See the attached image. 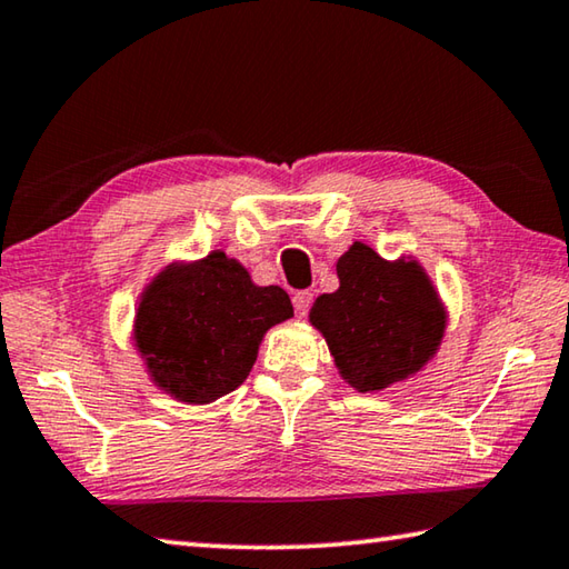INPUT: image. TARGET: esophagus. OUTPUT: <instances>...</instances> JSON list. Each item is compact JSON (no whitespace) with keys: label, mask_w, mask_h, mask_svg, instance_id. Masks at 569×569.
<instances>
[{"label":"esophagus","mask_w":569,"mask_h":569,"mask_svg":"<svg viewBox=\"0 0 569 569\" xmlns=\"http://www.w3.org/2000/svg\"><path fill=\"white\" fill-rule=\"evenodd\" d=\"M312 300H315V295L310 292V290H300V292H295L292 295V305H295V312L300 315V317H305L307 312H310V307H312Z\"/></svg>","instance_id":"1"}]
</instances>
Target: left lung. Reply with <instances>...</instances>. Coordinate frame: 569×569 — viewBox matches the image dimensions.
Here are the masks:
<instances>
[{
  "label": "left lung",
  "instance_id": "1",
  "mask_svg": "<svg viewBox=\"0 0 569 569\" xmlns=\"http://www.w3.org/2000/svg\"><path fill=\"white\" fill-rule=\"evenodd\" d=\"M340 290L317 297L310 320L335 365L360 392L382 390L430 360L442 340L445 312L415 262H387L355 242L337 262Z\"/></svg>",
  "mask_w": 569,
  "mask_h": 569
}]
</instances>
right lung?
I'll list each match as a JSON object with an SVG mask.
<instances>
[{"instance_id":"obj_1","label":"right lung","mask_w":569,"mask_h":569,"mask_svg":"<svg viewBox=\"0 0 569 569\" xmlns=\"http://www.w3.org/2000/svg\"><path fill=\"white\" fill-rule=\"evenodd\" d=\"M292 315L282 287H257L237 259L212 252L154 279L137 312V347L159 387L204 405L247 380L262 335Z\"/></svg>"}]
</instances>
